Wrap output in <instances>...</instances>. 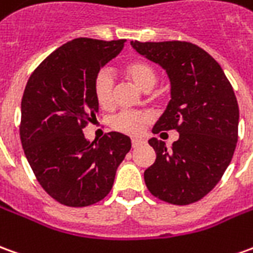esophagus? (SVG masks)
Returning <instances> with one entry per match:
<instances>
[{"mask_svg":"<svg viewBox=\"0 0 253 253\" xmlns=\"http://www.w3.org/2000/svg\"><path fill=\"white\" fill-rule=\"evenodd\" d=\"M145 141L144 139H132L131 141V146L132 148H138L141 145H144Z\"/></svg>","mask_w":253,"mask_h":253,"instance_id":"esophagus-1","label":"esophagus"}]
</instances>
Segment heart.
<instances>
[{
    "mask_svg": "<svg viewBox=\"0 0 253 253\" xmlns=\"http://www.w3.org/2000/svg\"><path fill=\"white\" fill-rule=\"evenodd\" d=\"M125 72L139 89L149 91L157 84L156 68L146 60H131L125 64ZM114 75L108 68H102L97 72L93 84V93L97 104L102 109L114 107ZM149 123V116L142 112L122 111L115 115L111 121V126L118 131L128 135H139L144 127Z\"/></svg>",
    "mask_w": 253,
    "mask_h": 253,
    "instance_id": "heart-1",
    "label": "heart"
}]
</instances>
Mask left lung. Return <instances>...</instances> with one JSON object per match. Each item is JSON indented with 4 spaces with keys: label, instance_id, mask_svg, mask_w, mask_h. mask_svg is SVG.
Listing matches in <instances>:
<instances>
[{
    "label": "left lung",
    "instance_id": "1",
    "mask_svg": "<svg viewBox=\"0 0 253 253\" xmlns=\"http://www.w3.org/2000/svg\"><path fill=\"white\" fill-rule=\"evenodd\" d=\"M132 47L160 64L171 81V100L153 134L176 130L171 149L149 139L156 160L145 169L155 197L188 206L201 200L220 181L238 139V104L229 79L212 56L185 41L138 42Z\"/></svg>",
    "mask_w": 253,
    "mask_h": 253
}]
</instances>
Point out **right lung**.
Returning <instances> with one entry per match:
<instances>
[{
    "label": "right lung",
    "instance_id": "obj_1",
    "mask_svg": "<svg viewBox=\"0 0 253 253\" xmlns=\"http://www.w3.org/2000/svg\"><path fill=\"white\" fill-rule=\"evenodd\" d=\"M125 40L77 38L56 49L28 79L22 98L20 139L37 181L67 207H87L111 192L130 148L121 132L98 142L84 138L98 104L93 84L100 68L118 56Z\"/></svg>",
    "mask_w": 253,
    "mask_h": 253
}]
</instances>
